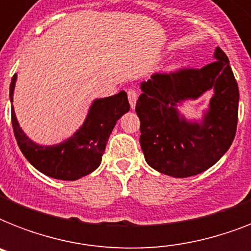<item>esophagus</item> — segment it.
<instances>
[{
    "mask_svg": "<svg viewBox=\"0 0 251 251\" xmlns=\"http://www.w3.org/2000/svg\"><path fill=\"white\" fill-rule=\"evenodd\" d=\"M127 98H129V102L130 106H131V109H134V108H135V102H137L138 100V92L135 90H133V88H130V90L127 91Z\"/></svg>",
    "mask_w": 251,
    "mask_h": 251,
    "instance_id": "obj_1",
    "label": "esophagus"
}]
</instances>
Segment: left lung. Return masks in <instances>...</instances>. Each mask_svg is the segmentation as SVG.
Masks as SVG:
<instances>
[{
  "instance_id": "8db88e82",
  "label": "left lung",
  "mask_w": 251,
  "mask_h": 251,
  "mask_svg": "<svg viewBox=\"0 0 251 251\" xmlns=\"http://www.w3.org/2000/svg\"><path fill=\"white\" fill-rule=\"evenodd\" d=\"M215 62L201 69L155 73L142 83L135 105L141 121V147L150 167L172 177H190L216 163L232 145L238 120L237 82L228 57L216 48ZM214 88L210 110L202 124L187 123L178 102Z\"/></svg>"
}]
</instances>
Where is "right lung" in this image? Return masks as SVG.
<instances>
[{
    "label": "right lung",
    "mask_w": 251,
    "mask_h": 251,
    "mask_svg": "<svg viewBox=\"0 0 251 251\" xmlns=\"http://www.w3.org/2000/svg\"><path fill=\"white\" fill-rule=\"evenodd\" d=\"M14 74L10 84V100L13 101ZM127 94H118L105 99H98L91 106L83 126L74 137L56 146H39L29 141L18 125L17 117L11 108V124L17 143L25 159L41 173L57 179L75 181L90 175L101 163L106 142L116 122L122 114L129 112Z\"/></svg>",
    "instance_id": "obj_1"
}]
</instances>
